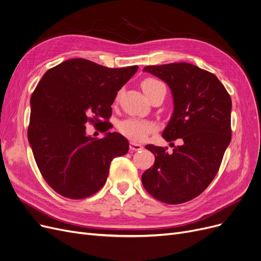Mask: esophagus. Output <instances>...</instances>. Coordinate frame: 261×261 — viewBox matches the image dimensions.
Here are the masks:
<instances>
[{
    "label": "esophagus",
    "instance_id": "34e87169",
    "mask_svg": "<svg viewBox=\"0 0 261 261\" xmlns=\"http://www.w3.org/2000/svg\"><path fill=\"white\" fill-rule=\"evenodd\" d=\"M130 150H132V151H139V150H142L143 149V146L141 144H136L134 142H130Z\"/></svg>",
    "mask_w": 261,
    "mask_h": 261
}]
</instances>
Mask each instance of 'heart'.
Segmentation results:
<instances>
[{"label":"heart","instance_id":"1","mask_svg":"<svg viewBox=\"0 0 261 261\" xmlns=\"http://www.w3.org/2000/svg\"><path fill=\"white\" fill-rule=\"evenodd\" d=\"M160 87H164V85L161 81L153 78H147L142 84L143 91L148 96V98ZM118 129L123 135H126L130 140L134 142H142L147 138V135L150 132L153 131L154 125L151 121L140 119L136 117H129L119 121Z\"/></svg>","mask_w":261,"mask_h":261}]
</instances>
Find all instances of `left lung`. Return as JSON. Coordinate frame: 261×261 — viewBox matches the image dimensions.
I'll use <instances>...</instances> for the list:
<instances>
[{"label": "left lung", "mask_w": 261, "mask_h": 261, "mask_svg": "<svg viewBox=\"0 0 261 261\" xmlns=\"http://www.w3.org/2000/svg\"><path fill=\"white\" fill-rule=\"evenodd\" d=\"M169 87L173 112L162 136L182 140L168 153L147 145L155 161L142 175L145 189L167 204H181L202 194L214 180L230 143L231 99L214 74L186 62L148 65Z\"/></svg>", "instance_id": "obj_1"}]
</instances>
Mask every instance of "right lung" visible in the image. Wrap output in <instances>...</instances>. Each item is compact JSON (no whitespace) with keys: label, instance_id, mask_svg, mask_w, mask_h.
Segmentation results:
<instances>
[{"label":"right lung","instance_id":"1","mask_svg":"<svg viewBox=\"0 0 261 261\" xmlns=\"http://www.w3.org/2000/svg\"><path fill=\"white\" fill-rule=\"evenodd\" d=\"M139 66L109 68L86 59L66 60L41 78L31 98L29 142L46 183L68 199H84L105 185L110 164L129 143L117 132L87 135L86 123L100 125L112 114L117 92ZM93 118L92 119L90 116Z\"/></svg>","mask_w":261,"mask_h":261}]
</instances>
